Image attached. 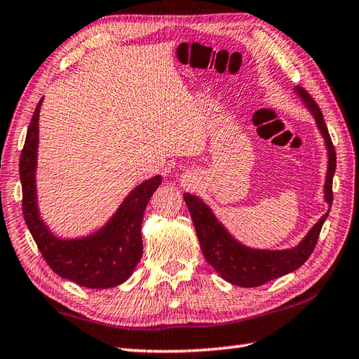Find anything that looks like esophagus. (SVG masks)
Returning <instances> with one entry per match:
<instances>
[{
    "label": "esophagus",
    "instance_id": "esophagus-1",
    "mask_svg": "<svg viewBox=\"0 0 359 359\" xmlns=\"http://www.w3.org/2000/svg\"><path fill=\"white\" fill-rule=\"evenodd\" d=\"M189 182V175H184V177H182V185H187Z\"/></svg>",
    "mask_w": 359,
    "mask_h": 359
}]
</instances>
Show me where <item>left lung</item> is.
<instances>
[{
    "instance_id": "left-lung-1",
    "label": "left lung",
    "mask_w": 359,
    "mask_h": 359,
    "mask_svg": "<svg viewBox=\"0 0 359 359\" xmlns=\"http://www.w3.org/2000/svg\"><path fill=\"white\" fill-rule=\"evenodd\" d=\"M294 90L306 103L310 112L313 114L316 125L321 131L327 152H329V168H327V177L324 185L325 202L332 207L333 202V174L337 170V152L330 139L329 129L323 117L316 102L306 89L296 86ZM189 215L196 226V234L201 242V250L208 264L215 269L225 280L238 287H259L265 282L284 276L299 269L313 253L316 242L321 233V228L325 222L329 211L318 220L315 226L307 233L294 248L290 250H255L242 245L233 236L225 230V226L219 222L208 205L202 202L199 197L189 193L184 194Z\"/></svg>"
}]
</instances>
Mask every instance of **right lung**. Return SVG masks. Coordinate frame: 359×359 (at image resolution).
<instances>
[{
    "label": "right lung",
    "instance_id": "right-lung-1",
    "mask_svg": "<svg viewBox=\"0 0 359 359\" xmlns=\"http://www.w3.org/2000/svg\"><path fill=\"white\" fill-rule=\"evenodd\" d=\"M38 102L20 157L22 216L44 261L58 276L88 288H111L125 282L143 255L142 220L147 205L162 177L156 175L135 187L109 222L94 234L80 239H60L40 217L36 205Z\"/></svg>",
    "mask_w": 359,
    "mask_h": 359
}]
</instances>
